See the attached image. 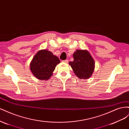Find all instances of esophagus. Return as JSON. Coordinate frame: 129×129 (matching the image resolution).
I'll return each instance as SVG.
<instances>
[{
  "label": "esophagus",
  "instance_id": "obj_1",
  "mask_svg": "<svg viewBox=\"0 0 129 129\" xmlns=\"http://www.w3.org/2000/svg\"><path fill=\"white\" fill-rule=\"evenodd\" d=\"M68 61H68V60H65L62 61V62H64V63H68Z\"/></svg>",
  "mask_w": 129,
  "mask_h": 129
}]
</instances>
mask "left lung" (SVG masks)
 <instances>
[{"label": "left lung", "mask_w": 129, "mask_h": 129, "mask_svg": "<svg viewBox=\"0 0 129 129\" xmlns=\"http://www.w3.org/2000/svg\"><path fill=\"white\" fill-rule=\"evenodd\" d=\"M74 61L69 62L75 75L80 79H88L94 71L95 61L87 50H77L73 54Z\"/></svg>", "instance_id": "obj_1"}]
</instances>
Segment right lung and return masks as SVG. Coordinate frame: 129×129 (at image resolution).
I'll return each mask as SVG.
<instances>
[{
	"instance_id": "obj_1",
	"label": "right lung",
	"mask_w": 129,
	"mask_h": 129,
	"mask_svg": "<svg viewBox=\"0 0 129 129\" xmlns=\"http://www.w3.org/2000/svg\"><path fill=\"white\" fill-rule=\"evenodd\" d=\"M60 60L48 50L39 51L30 63V69L33 75L40 80H47L53 75L55 67Z\"/></svg>"
}]
</instances>
